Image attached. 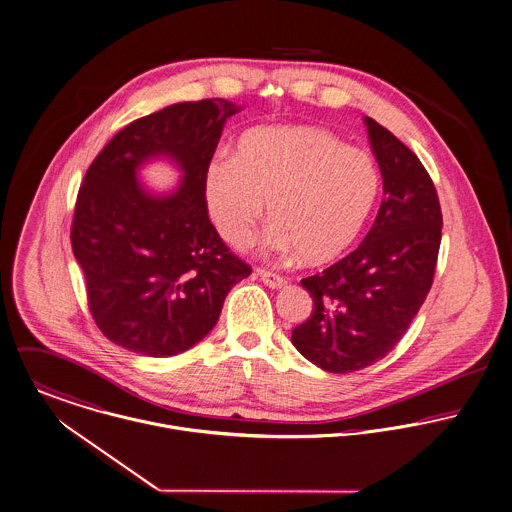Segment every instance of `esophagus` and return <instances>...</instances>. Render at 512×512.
Listing matches in <instances>:
<instances>
[{
    "label": "esophagus",
    "mask_w": 512,
    "mask_h": 512,
    "mask_svg": "<svg viewBox=\"0 0 512 512\" xmlns=\"http://www.w3.org/2000/svg\"><path fill=\"white\" fill-rule=\"evenodd\" d=\"M258 276H260V280H262L268 288H272V290H278V288L286 286V278L280 276V274H276V272H270V270L260 268V270H258Z\"/></svg>",
    "instance_id": "esophagus-1"
}]
</instances>
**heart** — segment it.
Masks as SVG:
<instances>
[{
    "label": "heart",
    "instance_id": "1",
    "mask_svg": "<svg viewBox=\"0 0 512 512\" xmlns=\"http://www.w3.org/2000/svg\"><path fill=\"white\" fill-rule=\"evenodd\" d=\"M377 163L312 125L260 127L204 169V200L218 234L246 246L258 222H274L264 238L270 254L326 264L361 234L379 194Z\"/></svg>",
    "mask_w": 512,
    "mask_h": 512
}]
</instances>
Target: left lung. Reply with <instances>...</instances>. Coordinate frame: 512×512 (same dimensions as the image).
<instances>
[{
    "label": "left lung",
    "instance_id": "left-lung-1",
    "mask_svg": "<svg viewBox=\"0 0 512 512\" xmlns=\"http://www.w3.org/2000/svg\"><path fill=\"white\" fill-rule=\"evenodd\" d=\"M383 178V200L363 242L322 274L302 280L314 310L294 347L330 373L383 359L425 302L439 256L443 214L435 184L393 133L365 117Z\"/></svg>",
    "mask_w": 512,
    "mask_h": 512
}]
</instances>
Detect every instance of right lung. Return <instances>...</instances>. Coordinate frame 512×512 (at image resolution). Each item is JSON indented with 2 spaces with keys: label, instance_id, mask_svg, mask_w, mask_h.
I'll use <instances>...</instances> for the list:
<instances>
[{
  "label": "right lung",
  "instance_id": "right-lung-1",
  "mask_svg": "<svg viewBox=\"0 0 512 512\" xmlns=\"http://www.w3.org/2000/svg\"><path fill=\"white\" fill-rule=\"evenodd\" d=\"M240 109L226 99L165 107L119 131L85 174L71 246L91 316L113 343L149 357L182 353L206 338L226 294L250 276L212 226L202 186L224 123ZM159 156L183 172L167 195L136 176Z\"/></svg>",
  "mask_w": 512,
  "mask_h": 512
}]
</instances>
